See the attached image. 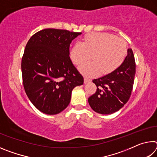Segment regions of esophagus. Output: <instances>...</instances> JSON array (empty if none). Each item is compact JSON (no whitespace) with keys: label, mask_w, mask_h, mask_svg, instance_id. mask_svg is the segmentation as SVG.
<instances>
[{"label":"esophagus","mask_w":157,"mask_h":157,"mask_svg":"<svg viewBox=\"0 0 157 157\" xmlns=\"http://www.w3.org/2000/svg\"><path fill=\"white\" fill-rule=\"evenodd\" d=\"M84 84H87V83H89V82H91V79L88 78H86V77H85L84 79Z\"/></svg>","instance_id":"1"}]
</instances>
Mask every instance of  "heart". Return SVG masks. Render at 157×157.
Returning <instances> with one entry per match:
<instances>
[{
  "instance_id": "b5f03b06",
  "label": "heart",
  "mask_w": 157,
  "mask_h": 157,
  "mask_svg": "<svg viewBox=\"0 0 157 157\" xmlns=\"http://www.w3.org/2000/svg\"><path fill=\"white\" fill-rule=\"evenodd\" d=\"M127 53V42L121 37L106 33L88 34L84 41L77 42L71 50V59L76 66H80L91 59L94 61L84 63L79 71L86 77H94L102 72L108 75L120 67Z\"/></svg>"
}]
</instances>
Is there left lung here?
<instances>
[{
    "mask_svg": "<svg viewBox=\"0 0 157 157\" xmlns=\"http://www.w3.org/2000/svg\"><path fill=\"white\" fill-rule=\"evenodd\" d=\"M135 73L134 53L129 48L120 67L107 75L93 80L97 90L88 99L92 109L101 114H110L123 107L131 95Z\"/></svg>",
    "mask_w": 157,
    "mask_h": 157,
    "instance_id": "left-lung-1",
    "label": "left lung"
}]
</instances>
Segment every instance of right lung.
<instances>
[{"label":"right lung","instance_id":"right-lung-1","mask_svg":"<svg viewBox=\"0 0 157 157\" xmlns=\"http://www.w3.org/2000/svg\"><path fill=\"white\" fill-rule=\"evenodd\" d=\"M81 33L48 28L29 39L21 60L23 84L37 109L49 115L68 107L71 92L84 78L69 57L73 39Z\"/></svg>","mask_w":157,"mask_h":157}]
</instances>
